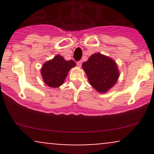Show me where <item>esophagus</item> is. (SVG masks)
Segmentation results:
<instances>
[{
	"label": "esophagus",
	"instance_id": "esophagus-1",
	"mask_svg": "<svg viewBox=\"0 0 154 154\" xmlns=\"http://www.w3.org/2000/svg\"><path fill=\"white\" fill-rule=\"evenodd\" d=\"M82 61H77V66H78L79 67H80L81 66H82Z\"/></svg>",
	"mask_w": 154,
	"mask_h": 154
}]
</instances>
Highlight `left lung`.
<instances>
[{"label":"left lung","mask_w":154,"mask_h":154,"mask_svg":"<svg viewBox=\"0 0 154 154\" xmlns=\"http://www.w3.org/2000/svg\"><path fill=\"white\" fill-rule=\"evenodd\" d=\"M90 84L98 93H105L117 82L119 72L115 61L99 53L93 54L82 63Z\"/></svg>","instance_id":"left-lung-1"}]
</instances>
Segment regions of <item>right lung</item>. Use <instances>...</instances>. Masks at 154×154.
Returning a JSON list of instances; mask_svg holds the SVG:
<instances>
[{
	"label": "right lung",
	"instance_id": "1",
	"mask_svg": "<svg viewBox=\"0 0 154 154\" xmlns=\"http://www.w3.org/2000/svg\"><path fill=\"white\" fill-rule=\"evenodd\" d=\"M74 61H66L61 56L56 55L43 65L41 75L44 82L51 88H58L64 82L70 69L75 66Z\"/></svg>",
	"mask_w": 154,
	"mask_h": 154
}]
</instances>
